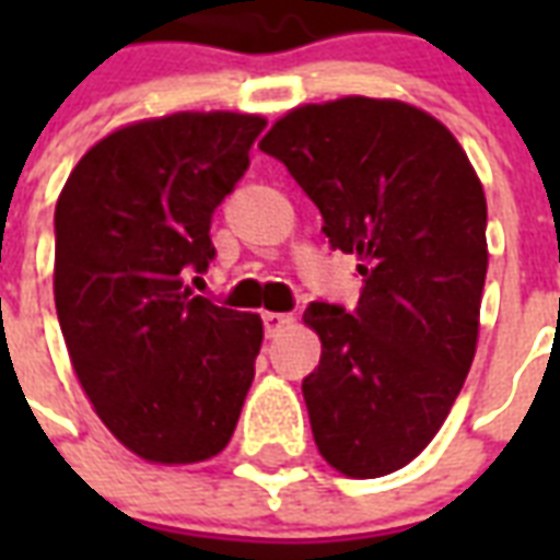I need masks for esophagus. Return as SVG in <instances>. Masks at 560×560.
I'll list each match as a JSON object with an SVG mask.
<instances>
[{"mask_svg":"<svg viewBox=\"0 0 560 560\" xmlns=\"http://www.w3.org/2000/svg\"><path fill=\"white\" fill-rule=\"evenodd\" d=\"M261 319H264V331H267V337H276V334H281L284 328H290V325H293V316L276 314V311H267Z\"/></svg>","mask_w":560,"mask_h":560,"instance_id":"1","label":"esophagus"}]
</instances>
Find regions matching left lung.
I'll use <instances>...</instances> for the list:
<instances>
[{
  "label": "left lung",
  "instance_id": "left-lung-1",
  "mask_svg": "<svg viewBox=\"0 0 560 560\" xmlns=\"http://www.w3.org/2000/svg\"><path fill=\"white\" fill-rule=\"evenodd\" d=\"M358 255V311L311 302L323 358L302 381L314 442L342 477L374 479L433 442L468 377L488 272L486 191L456 136L407 101L290 109L258 142Z\"/></svg>",
  "mask_w": 560,
  "mask_h": 560
}]
</instances>
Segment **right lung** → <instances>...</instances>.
<instances>
[{"mask_svg":"<svg viewBox=\"0 0 560 560\" xmlns=\"http://www.w3.org/2000/svg\"><path fill=\"white\" fill-rule=\"evenodd\" d=\"M267 118L174 113L107 133L55 209V305L95 416L153 465L218 456L255 377L258 314L191 296L214 258L211 214Z\"/></svg>","mask_w":560,"mask_h":560,"instance_id":"obj_1","label":"right lung"}]
</instances>
